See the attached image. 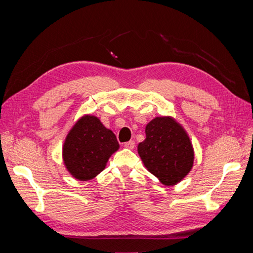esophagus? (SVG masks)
Instances as JSON below:
<instances>
[{"mask_svg": "<svg viewBox=\"0 0 253 253\" xmlns=\"http://www.w3.org/2000/svg\"><path fill=\"white\" fill-rule=\"evenodd\" d=\"M124 147L127 148V149H130V150H132L133 148H135V141H132V140L128 141V142H126L125 144H124Z\"/></svg>", "mask_w": 253, "mask_h": 253, "instance_id": "obj_1", "label": "esophagus"}]
</instances>
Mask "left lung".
<instances>
[{
  "instance_id": "left-lung-1",
  "label": "left lung",
  "mask_w": 253,
  "mask_h": 253,
  "mask_svg": "<svg viewBox=\"0 0 253 253\" xmlns=\"http://www.w3.org/2000/svg\"><path fill=\"white\" fill-rule=\"evenodd\" d=\"M138 154L150 173L170 187L190 173L195 161L191 140L181 124L171 116H158L146 126V139Z\"/></svg>"
}]
</instances>
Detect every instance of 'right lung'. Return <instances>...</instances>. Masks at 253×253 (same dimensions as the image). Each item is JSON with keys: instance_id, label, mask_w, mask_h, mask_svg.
Listing matches in <instances>:
<instances>
[{"instance_id": "1", "label": "right lung", "mask_w": 253, "mask_h": 253, "mask_svg": "<svg viewBox=\"0 0 253 253\" xmlns=\"http://www.w3.org/2000/svg\"><path fill=\"white\" fill-rule=\"evenodd\" d=\"M118 149L114 132L99 117L85 114L67 133L63 144V162L74 178L87 181L105 169L107 161Z\"/></svg>"}]
</instances>
